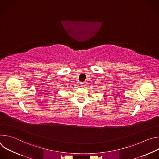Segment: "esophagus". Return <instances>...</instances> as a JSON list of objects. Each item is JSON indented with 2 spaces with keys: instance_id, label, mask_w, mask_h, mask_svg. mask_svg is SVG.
<instances>
[{
  "instance_id": "obj_1",
  "label": "esophagus",
  "mask_w": 159,
  "mask_h": 159,
  "mask_svg": "<svg viewBox=\"0 0 159 159\" xmlns=\"http://www.w3.org/2000/svg\"><path fill=\"white\" fill-rule=\"evenodd\" d=\"M80 85H81V86H84V85H85V83L84 82H80Z\"/></svg>"
}]
</instances>
